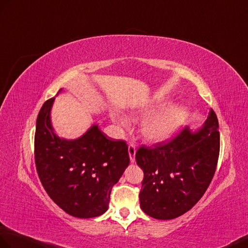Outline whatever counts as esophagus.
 Returning <instances> with one entry per match:
<instances>
[{
    "mask_svg": "<svg viewBox=\"0 0 248 248\" xmlns=\"http://www.w3.org/2000/svg\"><path fill=\"white\" fill-rule=\"evenodd\" d=\"M128 150H129L131 163H134L135 162V153H136V147H135L134 143H130Z\"/></svg>",
    "mask_w": 248,
    "mask_h": 248,
    "instance_id": "obj_1",
    "label": "esophagus"
}]
</instances>
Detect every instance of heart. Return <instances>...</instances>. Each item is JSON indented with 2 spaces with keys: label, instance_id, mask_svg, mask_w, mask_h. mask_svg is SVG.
Instances as JSON below:
<instances>
[{
  "label": "heart",
  "instance_id": "obj_1",
  "mask_svg": "<svg viewBox=\"0 0 248 248\" xmlns=\"http://www.w3.org/2000/svg\"><path fill=\"white\" fill-rule=\"evenodd\" d=\"M167 106L166 102H158L150 108H146L141 113L143 115L151 114L155 108H160ZM188 117V110L186 107L174 106L167 108L164 112L147 119L141 126V133L147 140L151 142L163 141L169 138L180 128ZM112 118L118 125L126 128L129 124L128 119L124 115L117 112L112 113Z\"/></svg>",
  "mask_w": 248,
  "mask_h": 248
}]
</instances>
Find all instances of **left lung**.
<instances>
[{
	"instance_id": "left-lung-1",
	"label": "left lung",
	"mask_w": 248,
	"mask_h": 248,
	"mask_svg": "<svg viewBox=\"0 0 248 248\" xmlns=\"http://www.w3.org/2000/svg\"><path fill=\"white\" fill-rule=\"evenodd\" d=\"M220 133L215 111L197 132L182 129L169 140L142 145L135 159L143 171L140 192L145 214L171 220L186 214L206 192L216 173Z\"/></svg>"
}]
</instances>
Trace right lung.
I'll return each mask as SVG.
<instances>
[{
	"mask_svg": "<svg viewBox=\"0 0 248 248\" xmlns=\"http://www.w3.org/2000/svg\"><path fill=\"white\" fill-rule=\"evenodd\" d=\"M54 99L43 103L37 117L34 163L40 181L66 214L101 216L108 208L113 186L130 164L128 145L110 140L97 124L77 140L59 138L50 124Z\"/></svg>",
	"mask_w": 248,
	"mask_h": 248,
	"instance_id": "right-lung-1",
	"label": "right lung"
}]
</instances>
